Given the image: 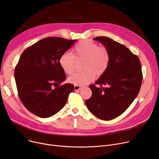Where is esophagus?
<instances>
[{
	"label": "esophagus",
	"mask_w": 159,
	"mask_h": 159,
	"mask_svg": "<svg viewBox=\"0 0 159 159\" xmlns=\"http://www.w3.org/2000/svg\"><path fill=\"white\" fill-rule=\"evenodd\" d=\"M81 88H82V87L80 86H79V85H75V86H74V89H75V91H78V90H79V89H80Z\"/></svg>",
	"instance_id": "1"
}]
</instances>
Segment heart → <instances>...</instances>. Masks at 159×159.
<instances>
[{
    "label": "heart",
    "mask_w": 159,
    "mask_h": 159,
    "mask_svg": "<svg viewBox=\"0 0 159 159\" xmlns=\"http://www.w3.org/2000/svg\"><path fill=\"white\" fill-rule=\"evenodd\" d=\"M72 54L64 52L60 56L59 64L67 74H71L75 69V59L84 60V71L73 73L68 82L75 85H86L93 81L95 75L104 74L108 67L110 55L107 47L99 46L89 39L81 40L75 45Z\"/></svg>",
    "instance_id": "b5f03b06"
}]
</instances>
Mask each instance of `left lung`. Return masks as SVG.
Instances as JSON below:
<instances>
[{"instance_id":"obj_1","label":"left lung","mask_w":159,"mask_h":159,"mask_svg":"<svg viewBox=\"0 0 159 159\" xmlns=\"http://www.w3.org/2000/svg\"><path fill=\"white\" fill-rule=\"evenodd\" d=\"M94 39L107 48L110 61L107 71L89 86L92 95L85 103L97 118L108 121L122 114L139 94L143 79L142 66L137 55L125 45L105 36Z\"/></svg>"}]
</instances>
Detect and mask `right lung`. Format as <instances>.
<instances>
[{
	"mask_svg": "<svg viewBox=\"0 0 159 159\" xmlns=\"http://www.w3.org/2000/svg\"><path fill=\"white\" fill-rule=\"evenodd\" d=\"M76 41L48 37L26 48L20 55L14 73L19 98L27 110L39 118H49L59 112L74 90L72 84H61L66 75L59 59Z\"/></svg>",
	"mask_w": 159,
	"mask_h": 159,
	"instance_id": "1",
	"label": "right lung"
}]
</instances>
